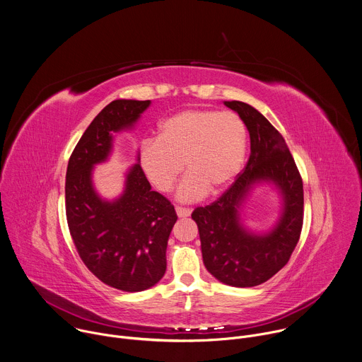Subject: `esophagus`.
Segmentation results:
<instances>
[{"label":"esophagus","mask_w":362,"mask_h":362,"mask_svg":"<svg viewBox=\"0 0 362 362\" xmlns=\"http://www.w3.org/2000/svg\"><path fill=\"white\" fill-rule=\"evenodd\" d=\"M176 213H177V216L179 217H182V218H185V217H189L190 216V213H192V210L190 209H186V207H176Z\"/></svg>","instance_id":"34e87169"}]
</instances>
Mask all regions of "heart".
Listing matches in <instances>:
<instances>
[{"label":"heart","mask_w":362,"mask_h":362,"mask_svg":"<svg viewBox=\"0 0 362 362\" xmlns=\"http://www.w3.org/2000/svg\"><path fill=\"white\" fill-rule=\"evenodd\" d=\"M247 152V128L234 112L186 109L166 117L158 139H146L138 160L146 179L159 192H169L183 172L177 199L196 202L209 189L218 193L242 170Z\"/></svg>","instance_id":"1"}]
</instances>
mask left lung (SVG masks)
<instances>
[{
  "instance_id": "obj_1",
  "label": "left lung",
  "mask_w": 362,
  "mask_h": 362,
  "mask_svg": "<svg viewBox=\"0 0 362 362\" xmlns=\"http://www.w3.org/2000/svg\"><path fill=\"white\" fill-rule=\"evenodd\" d=\"M243 119L250 134V158L234 183L211 204L196 207L203 263L218 281L233 287H255L270 280L290 260L304 217L303 180L280 132L252 105L224 100ZM273 182L284 199L282 216L267 233L247 230L239 210L252 186Z\"/></svg>"
}]
</instances>
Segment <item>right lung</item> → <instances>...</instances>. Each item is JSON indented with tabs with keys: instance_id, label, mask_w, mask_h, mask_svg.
<instances>
[{
	"instance_id": "right-lung-1",
	"label": "right lung",
	"mask_w": 362,
	"mask_h": 362,
	"mask_svg": "<svg viewBox=\"0 0 362 362\" xmlns=\"http://www.w3.org/2000/svg\"><path fill=\"white\" fill-rule=\"evenodd\" d=\"M151 100L106 105L76 144L66 169L65 209L79 257L102 283L135 293L153 287L166 272V247L177 220L173 204L152 190L139 162L127 173L117 199H102L92 183L95 165L107 160L113 134L132 129Z\"/></svg>"
}]
</instances>
